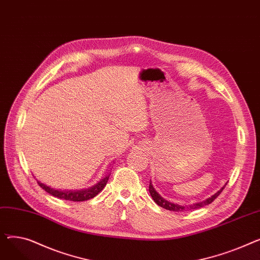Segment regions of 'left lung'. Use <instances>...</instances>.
<instances>
[{"instance_id": "obj_1", "label": "left lung", "mask_w": 260, "mask_h": 260, "mask_svg": "<svg viewBox=\"0 0 260 260\" xmlns=\"http://www.w3.org/2000/svg\"><path fill=\"white\" fill-rule=\"evenodd\" d=\"M226 184V183H225ZM225 186V185H224ZM224 186H222L216 194H214L213 196H211L210 198L203 200L201 202H197V203H193L190 204V206H179V204L177 203H173V202H170L169 200L162 198L158 193L157 190L154 188L152 182H149V187H148V190H149V194H151L152 198L154 199V201L158 204L159 207L166 209V210H169V211H174V212H183V211H192V210H197V209H200L204 206H208V204L212 203L218 196L220 195V193L223 190Z\"/></svg>"}]
</instances>
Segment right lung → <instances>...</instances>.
<instances>
[{"label": "right lung", "mask_w": 260, "mask_h": 260, "mask_svg": "<svg viewBox=\"0 0 260 260\" xmlns=\"http://www.w3.org/2000/svg\"><path fill=\"white\" fill-rule=\"evenodd\" d=\"M108 178H109V176H106L103 179H101L97 184H94L93 186L86 188V189H80V190L54 189L52 187L47 186L46 184H43L40 181H38V184L43 189H45L48 194L52 195L53 197H57V198H60L63 200H70V201H85V200L93 198L94 196H97L106 185Z\"/></svg>", "instance_id": "1"}]
</instances>
